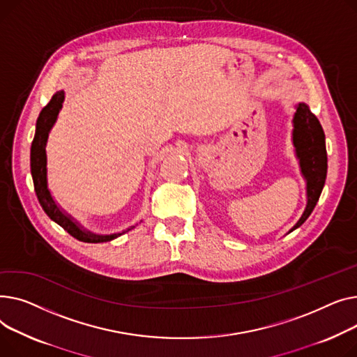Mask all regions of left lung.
I'll return each mask as SVG.
<instances>
[{"label":"left lung","instance_id":"left-lung-1","mask_svg":"<svg viewBox=\"0 0 357 357\" xmlns=\"http://www.w3.org/2000/svg\"><path fill=\"white\" fill-rule=\"evenodd\" d=\"M292 139H294L296 151L300 158L301 172L307 178L308 202L301 219L291 229V232L300 227L314 211L327 176V151L324 131L321 128L320 121L310 111L307 103H298L294 116Z\"/></svg>","mask_w":357,"mask_h":357}]
</instances>
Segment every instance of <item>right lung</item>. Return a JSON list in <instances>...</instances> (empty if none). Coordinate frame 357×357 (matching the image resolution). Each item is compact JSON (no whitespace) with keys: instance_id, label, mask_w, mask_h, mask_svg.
<instances>
[{"instance_id":"add662e5","label":"right lung","mask_w":357,"mask_h":357,"mask_svg":"<svg viewBox=\"0 0 357 357\" xmlns=\"http://www.w3.org/2000/svg\"><path fill=\"white\" fill-rule=\"evenodd\" d=\"M65 99V92L59 91L53 95L50 102L46 107L41 109L37 123H36V134L34 139L31 142V151H30V165H31V176L34 183V190L37 195V199L43 207L46 215L60 225L63 229L66 230L69 235L76 238L77 241L88 242V243H100V242H108L115 238H118L122 234H114L107 236H99L92 235L89 232L82 230L69 216L60 212V208L56 206L54 200L50 196V192L47 188V180H46V142L49 137V131L53 127V123L57 118V114L61 108V102ZM130 230V229H128Z\"/></svg>"}]
</instances>
